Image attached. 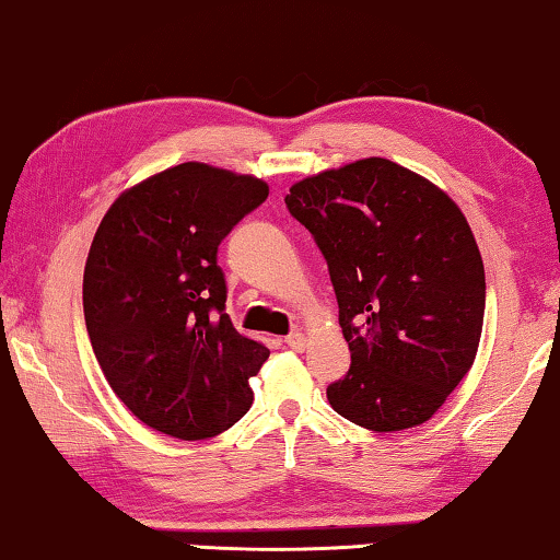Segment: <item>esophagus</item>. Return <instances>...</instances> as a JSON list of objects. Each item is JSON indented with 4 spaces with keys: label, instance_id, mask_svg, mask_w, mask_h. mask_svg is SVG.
Listing matches in <instances>:
<instances>
[{
    "label": "esophagus",
    "instance_id": "obj_1",
    "mask_svg": "<svg viewBox=\"0 0 560 560\" xmlns=\"http://www.w3.org/2000/svg\"><path fill=\"white\" fill-rule=\"evenodd\" d=\"M305 334H300V330H293V334H290L288 338H285V343L290 346V348H295V351H303L305 348Z\"/></svg>",
    "mask_w": 560,
    "mask_h": 560
}]
</instances>
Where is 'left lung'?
<instances>
[{
	"label": "left lung",
	"instance_id": "8db88e82",
	"mask_svg": "<svg viewBox=\"0 0 560 560\" xmlns=\"http://www.w3.org/2000/svg\"><path fill=\"white\" fill-rule=\"evenodd\" d=\"M285 205L326 257L351 351L330 407L371 432L424 424L482 336L485 267L462 209L378 156L307 176Z\"/></svg>",
	"mask_w": 560,
	"mask_h": 560
}]
</instances>
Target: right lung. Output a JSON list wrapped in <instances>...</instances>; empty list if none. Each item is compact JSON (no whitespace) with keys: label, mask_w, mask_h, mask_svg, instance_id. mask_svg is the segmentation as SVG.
<instances>
[{"label":"right lung","mask_w":560,"mask_h":560,"mask_svg":"<svg viewBox=\"0 0 560 560\" xmlns=\"http://www.w3.org/2000/svg\"><path fill=\"white\" fill-rule=\"evenodd\" d=\"M270 186L199 161L126 189L95 232L83 275L93 353L145 427L207 440L247 415L270 351L224 313L217 247Z\"/></svg>","instance_id":"obj_1"}]
</instances>
